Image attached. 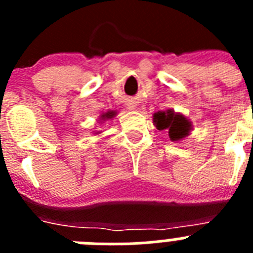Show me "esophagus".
Instances as JSON below:
<instances>
[{
    "instance_id": "esophagus-1",
    "label": "esophagus",
    "mask_w": 253,
    "mask_h": 253,
    "mask_svg": "<svg viewBox=\"0 0 253 253\" xmlns=\"http://www.w3.org/2000/svg\"><path fill=\"white\" fill-rule=\"evenodd\" d=\"M128 107L130 110H134V109H135V105H128Z\"/></svg>"
}]
</instances>
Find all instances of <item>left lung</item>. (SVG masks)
Listing matches in <instances>:
<instances>
[{
	"label": "left lung",
	"mask_w": 253,
	"mask_h": 253,
	"mask_svg": "<svg viewBox=\"0 0 253 253\" xmlns=\"http://www.w3.org/2000/svg\"><path fill=\"white\" fill-rule=\"evenodd\" d=\"M153 123L158 130L163 129L169 130V137L172 142H180L193 130L191 122L186 116L180 113H175L172 109L154 113Z\"/></svg>",
	"instance_id": "1"
}]
</instances>
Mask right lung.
<instances>
[{
    "mask_svg": "<svg viewBox=\"0 0 253 253\" xmlns=\"http://www.w3.org/2000/svg\"><path fill=\"white\" fill-rule=\"evenodd\" d=\"M116 115V111H106V113L102 114L101 116H100V119L101 120H109V119H113L114 116Z\"/></svg>",
    "mask_w": 253,
    "mask_h": 253,
    "instance_id": "right-lung-1",
    "label": "right lung"
}]
</instances>
